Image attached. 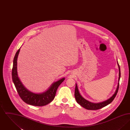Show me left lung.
Segmentation results:
<instances>
[{"label": "left lung", "instance_id": "8db88e82", "mask_svg": "<svg viewBox=\"0 0 130 130\" xmlns=\"http://www.w3.org/2000/svg\"><path fill=\"white\" fill-rule=\"evenodd\" d=\"M118 68H119L118 81H119L120 78V74H120V67H119V65L118 64ZM119 82H118L117 90L115 92V93L113 94V95L111 96V98H110L109 99L106 100L105 101H103V102H102L94 103L91 102L87 100L86 99H84L81 95L80 93L79 92V91L78 90V88H77V86L76 84L75 88L74 96H75V99H76V102H77V103H78L79 105H80L81 106H82L83 108L86 109L87 110H98V109H100L105 107L106 106L109 104L113 101V100L115 98V97L116 96V95L117 94L118 88H119Z\"/></svg>", "mask_w": 130, "mask_h": 130}]
</instances>
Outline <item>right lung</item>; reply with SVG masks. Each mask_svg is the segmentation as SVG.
Returning a JSON list of instances; mask_svg holds the SVG:
<instances>
[{"label": "right lung", "instance_id": "add662e5", "mask_svg": "<svg viewBox=\"0 0 130 130\" xmlns=\"http://www.w3.org/2000/svg\"><path fill=\"white\" fill-rule=\"evenodd\" d=\"M20 49L14 56L12 69V81L19 96L27 104L36 106H43L52 102L56 96V92L59 86L65 80V78L54 82L46 92L41 93H35L28 91L20 80L17 72V60Z\"/></svg>", "mask_w": 130, "mask_h": 130}]
</instances>
